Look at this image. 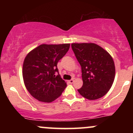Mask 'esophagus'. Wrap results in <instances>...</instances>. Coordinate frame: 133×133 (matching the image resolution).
Segmentation results:
<instances>
[{
  "label": "esophagus",
  "instance_id": "obj_1",
  "mask_svg": "<svg viewBox=\"0 0 133 133\" xmlns=\"http://www.w3.org/2000/svg\"><path fill=\"white\" fill-rule=\"evenodd\" d=\"M69 82L70 84H72L73 82H74V78L72 79H71V80L69 81Z\"/></svg>",
  "mask_w": 133,
  "mask_h": 133
}]
</instances>
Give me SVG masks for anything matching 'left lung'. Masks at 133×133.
Instances as JSON below:
<instances>
[{
    "instance_id": "left-lung-1",
    "label": "left lung",
    "mask_w": 133,
    "mask_h": 133,
    "mask_svg": "<svg viewBox=\"0 0 133 133\" xmlns=\"http://www.w3.org/2000/svg\"><path fill=\"white\" fill-rule=\"evenodd\" d=\"M72 49L81 66L83 85L77 89L89 100L101 98L111 89L115 77V66L111 55L94 43H74Z\"/></svg>"
}]
</instances>
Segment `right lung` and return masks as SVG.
<instances>
[{
    "label": "right lung",
    "instance_id": "add662e5",
    "mask_svg": "<svg viewBox=\"0 0 133 133\" xmlns=\"http://www.w3.org/2000/svg\"><path fill=\"white\" fill-rule=\"evenodd\" d=\"M69 47L70 44H41L26 56L23 64V79L27 91L36 99L51 103L66 88L57 65ZM56 72L57 76L55 75Z\"/></svg>",
    "mask_w": 133,
    "mask_h": 133
}]
</instances>
